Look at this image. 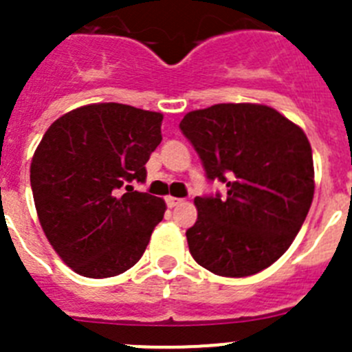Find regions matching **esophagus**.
Segmentation results:
<instances>
[{
    "label": "esophagus",
    "instance_id": "34e87169",
    "mask_svg": "<svg viewBox=\"0 0 352 352\" xmlns=\"http://www.w3.org/2000/svg\"><path fill=\"white\" fill-rule=\"evenodd\" d=\"M166 203H167V206H169V208H176V206H179V204L183 203V199L173 197V195H169V197H166Z\"/></svg>",
    "mask_w": 352,
    "mask_h": 352
}]
</instances>
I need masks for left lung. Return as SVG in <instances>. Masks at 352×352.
I'll return each instance as SVG.
<instances>
[{
	"label": "left lung",
	"mask_w": 352,
	"mask_h": 352,
	"mask_svg": "<svg viewBox=\"0 0 352 352\" xmlns=\"http://www.w3.org/2000/svg\"><path fill=\"white\" fill-rule=\"evenodd\" d=\"M208 182L220 192L195 197L186 231L195 263L220 276H250L291 247L314 197L312 148L300 126L268 105L217 104L179 123Z\"/></svg>",
	"instance_id": "8db88e82"
}]
</instances>
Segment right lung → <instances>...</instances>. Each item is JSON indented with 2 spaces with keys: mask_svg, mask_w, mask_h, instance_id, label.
<instances>
[{
  "mask_svg": "<svg viewBox=\"0 0 352 352\" xmlns=\"http://www.w3.org/2000/svg\"><path fill=\"white\" fill-rule=\"evenodd\" d=\"M162 120L109 102L74 109L43 133L30 169L36 213L49 243L79 275L130 270L164 219L166 203L130 185L146 182Z\"/></svg>",
  "mask_w": 352,
  "mask_h": 352,
  "instance_id": "1",
  "label": "right lung"
}]
</instances>
